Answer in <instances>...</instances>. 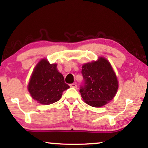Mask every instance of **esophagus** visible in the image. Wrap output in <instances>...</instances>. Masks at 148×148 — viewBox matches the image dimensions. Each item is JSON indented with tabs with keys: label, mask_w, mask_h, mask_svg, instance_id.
<instances>
[{
	"label": "esophagus",
	"mask_w": 148,
	"mask_h": 148,
	"mask_svg": "<svg viewBox=\"0 0 148 148\" xmlns=\"http://www.w3.org/2000/svg\"><path fill=\"white\" fill-rule=\"evenodd\" d=\"M70 87H71V88H77V85H76V84H70Z\"/></svg>",
	"instance_id": "esophagus-1"
}]
</instances>
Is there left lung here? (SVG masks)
Listing matches in <instances>:
<instances>
[{
    "mask_svg": "<svg viewBox=\"0 0 148 148\" xmlns=\"http://www.w3.org/2000/svg\"><path fill=\"white\" fill-rule=\"evenodd\" d=\"M82 73L84 85L79 92L84 102L93 107H101L108 104L116 95L119 82L116 74L106 58L84 64Z\"/></svg>",
    "mask_w": 148,
    "mask_h": 148,
    "instance_id": "left-lung-1",
    "label": "left lung"
}]
</instances>
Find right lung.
Segmentation results:
<instances>
[{"mask_svg": "<svg viewBox=\"0 0 148 148\" xmlns=\"http://www.w3.org/2000/svg\"><path fill=\"white\" fill-rule=\"evenodd\" d=\"M56 66L43 58L33 71L27 88L32 98L40 104L48 105L57 102L62 92L69 88Z\"/></svg>", "mask_w": 148, "mask_h": 148, "instance_id": "right-lung-1", "label": "right lung"}]
</instances>
